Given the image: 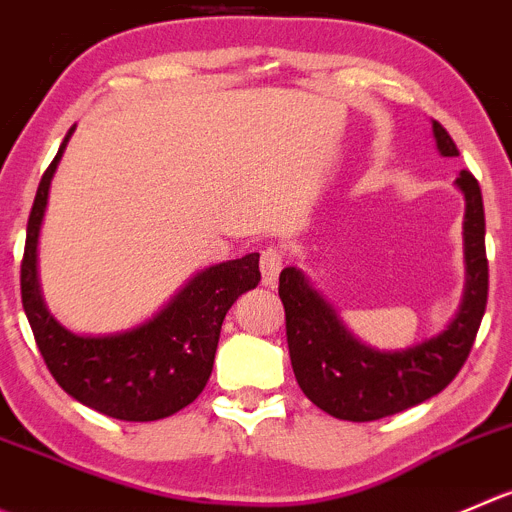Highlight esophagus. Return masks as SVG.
Listing matches in <instances>:
<instances>
[{
  "mask_svg": "<svg viewBox=\"0 0 512 512\" xmlns=\"http://www.w3.org/2000/svg\"><path fill=\"white\" fill-rule=\"evenodd\" d=\"M284 264H286L284 248L269 246V248H264V251H261V279H264L266 286L276 284V279H279Z\"/></svg>",
  "mask_w": 512,
  "mask_h": 512,
  "instance_id": "34e87169",
  "label": "esophagus"
}]
</instances>
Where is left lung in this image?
<instances>
[{
	"mask_svg": "<svg viewBox=\"0 0 512 512\" xmlns=\"http://www.w3.org/2000/svg\"><path fill=\"white\" fill-rule=\"evenodd\" d=\"M437 150L460 155L455 140L432 123ZM465 193L467 284L460 314L445 332L402 352L364 347L339 321L294 266L281 271L279 296L286 311V344L301 392L326 415L349 422H372L435 397L462 369L478 337L488 306V256H485L483 193L470 170L455 180Z\"/></svg>",
	"mask_w": 512,
	"mask_h": 512,
	"instance_id": "left-lung-1",
	"label": "left lung"
}]
</instances>
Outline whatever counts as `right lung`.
Instances as JSON below:
<instances>
[{"label": "right lung", "instance_id": "1", "mask_svg": "<svg viewBox=\"0 0 512 512\" xmlns=\"http://www.w3.org/2000/svg\"><path fill=\"white\" fill-rule=\"evenodd\" d=\"M70 133L45 170L27 221L22 306L55 382L82 405L125 422H153L188 407L206 387L221 324L233 301L261 281L259 253L201 271L158 316L110 337H77L45 309L37 284V236L47 191Z\"/></svg>", "mask_w": 512, "mask_h": 512}]
</instances>
